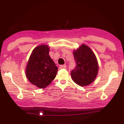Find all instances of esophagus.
Returning <instances> with one entry per match:
<instances>
[{
	"label": "esophagus",
	"mask_w": 124,
	"mask_h": 124,
	"mask_svg": "<svg viewBox=\"0 0 124 124\" xmlns=\"http://www.w3.org/2000/svg\"><path fill=\"white\" fill-rule=\"evenodd\" d=\"M66 64H64V65H60L59 66V68L60 69H64V68H66Z\"/></svg>",
	"instance_id": "34e87169"
}]
</instances>
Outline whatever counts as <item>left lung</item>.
<instances>
[{"label":"left lung","mask_w":124,"mask_h":124,"mask_svg":"<svg viewBox=\"0 0 124 124\" xmlns=\"http://www.w3.org/2000/svg\"><path fill=\"white\" fill-rule=\"evenodd\" d=\"M76 67L72 72V80L79 86H86L95 80L98 72L97 58L92 50L85 44L73 51Z\"/></svg>","instance_id":"8db88e82"}]
</instances>
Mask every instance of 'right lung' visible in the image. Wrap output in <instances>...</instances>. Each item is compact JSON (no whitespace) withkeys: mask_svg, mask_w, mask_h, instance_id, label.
<instances>
[{"mask_svg":"<svg viewBox=\"0 0 124 124\" xmlns=\"http://www.w3.org/2000/svg\"><path fill=\"white\" fill-rule=\"evenodd\" d=\"M47 45L35 47L27 62L26 75L29 82L40 89H44L55 78L58 68L49 55Z\"/></svg>","mask_w":124,"mask_h":124,"instance_id":"add662e5","label":"right lung"}]
</instances>
